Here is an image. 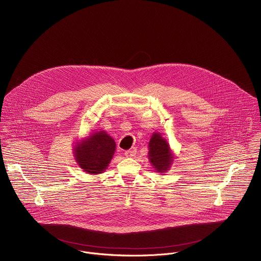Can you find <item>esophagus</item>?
Masks as SVG:
<instances>
[{
  "mask_svg": "<svg viewBox=\"0 0 261 261\" xmlns=\"http://www.w3.org/2000/svg\"><path fill=\"white\" fill-rule=\"evenodd\" d=\"M135 154H136V148H131V149L125 151V155L127 158H133Z\"/></svg>",
  "mask_w": 261,
  "mask_h": 261,
  "instance_id": "obj_1",
  "label": "esophagus"
}]
</instances>
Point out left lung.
<instances>
[{"mask_svg":"<svg viewBox=\"0 0 261 261\" xmlns=\"http://www.w3.org/2000/svg\"><path fill=\"white\" fill-rule=\"evenodd\" d=\"M148 159L156 172L165 173L172 165L173 155L169 143L160 133H153L148 142Z\"/></svg>","mask_w":261,"mask_h":261,"instance_id":"8db88e82","label":"left lung"}]
</instances>
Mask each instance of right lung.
Segmentation results:
<instances>
[{
  "label": "right lung",
  "mask_w": 261,
  "mask_h": 261,
  "mask_svg": "<svg viewBox=\"0 0 261 261\" xmlns=\"http://www.w3.org/2000/svg\"><path fill=\"white\" fill-rule=\"evenodd\" d=\"M115 150V140L106 131H98L77 142L73 153L80 168L88 174L95 175L106 171Z\"/></svg>",
  "instance_id": "obj_1"
}]
</instances>
